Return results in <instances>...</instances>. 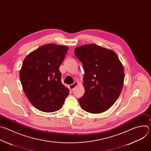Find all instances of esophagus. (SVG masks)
Returning a JSON list of instances; mask_svg holds the SVG:
<instances>
[{
	"label": "esophagus",
	"instance_id": "obj_1",
	"mask_svg": "<svg viewBox=\"0 0 151 151\" xmlns=\"http://www.w3.org/2000/svg\"><path fill=\"white\" fill-rule=\"evenodd\" d=\"M79 85V82H75L73 84H71V85H69V89L71 90V91H73L74 90V88L76 87L77 85Z\"/></svg>",
	"mask_w": 151,
	"mask_h": 151
}]
</instances>
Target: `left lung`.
<instances>
[{"instance_id": "8db88e82", "label": "left lung", "mask_w": 151, "mask_h": 151, "mask_svg": "<svg viewBox=\"0 0 151 151\" xmlns=\"http://www.w3.org/2000/svg\"><path fill=\"white\" fill-rule=\"evenodd\" d=\"M75 54L85 71V94L79 99L82 109L91 114L109 109L119 96L124 85V67L117 54L93 44L76 47Z\"/></svg>"}]
</instances>
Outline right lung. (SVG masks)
Segmentation results:
<instances>
[{"instance_id": "obj_1", "label": "right lung", "mask_w": 151, "mask_h": 151, "mask_svg": "<svg viewBox=\"0 0 151 151\" xmlns=\"http://www.w3.org/2000/svg\"><path fill=\"white\" fill-rule=\"evenodd\" d=\"M69 48L48 44L29 54L19 71L23 89L32 104L44 112L60 109L69 90L61 81L60 64Z\"/></svg>"}]
</instances>
